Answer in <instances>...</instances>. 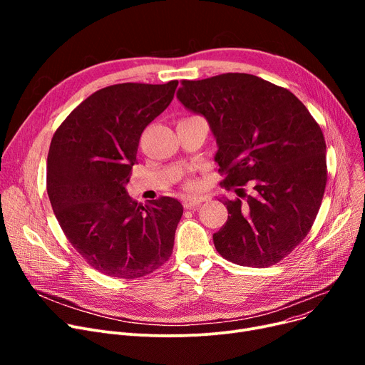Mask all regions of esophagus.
Returning a JSON list of instances; mask_svg holds the SVG:
<instances>
[{"label":"esophagus","instance_id":"obj_1","mask_svg":"<svg viewBox=\"0 0 365 365\" xmlns=\"http://www.w3.org/2000/svg\"><path fill=\"white\" fill-rule=\"evenodd\" d=\"M207 201L205 197H197V198H185L183 200V207L189 208V210H194L195 207H198L201 202Z\"/></svg>","mask_w":365,"mask_h":365}]
</instances>
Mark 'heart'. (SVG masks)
Wrapping results in <instances>:
<instances>
[{"label": "heart", "instance_id": "1", "mask_svg": "<svg viewBox=\"0 0 365 365\" xmlns=\"http://www.w3.org/2000/svg\"><path fill=\"white\" fill-rule=\"evenodd\" d=\"M198 186H200V183L197 180H186L185 182V189L190 190V192H194V190H197Z\"/></svg>", "mask_w": 365, "mask_h": 365}]
</instances>
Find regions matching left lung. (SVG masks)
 <instances>
[{
  "label": "left lung",
  "mask_w": 365,
  "mask_h": 365,
  "mask_svg": "<svg viewBox=\"0 0 365 365\" xmlns=\"http://www.w3.org/2000/svg\"><path fill=\"white\" fill-rule=\"evenodd\" d=\"M178 99L208 121L220 185L238 194L220 200L229 216L213 235L216 250L241 266L278 263L311 231L327 185L318 123L292 91L250 73L183 80Z\"/></svg>",
  "instance_id": "obj_1"
}]
</instances>
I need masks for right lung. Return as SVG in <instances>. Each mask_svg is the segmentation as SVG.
Masks as SVG:
<instances>
[{
	"mask_svg": "<svg viewBox=\"0 0 365 365\" xmlns=\"http://www.w3.org/2000/svg\"><path fill=\"white\" fill-rule=\"evenodd\" d=\"M178 81L101 88L56 130L47 157V194L63 234L96 271L134 279L173 253L182 204H138L125 190L143 130L170 105Z\"/></svg>",
	"mask_w": 365,
	"mask_h": 365,
	"instance_id": "1",
	"label": "right lung"
}]
</instances>
